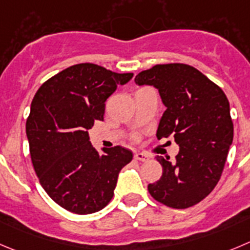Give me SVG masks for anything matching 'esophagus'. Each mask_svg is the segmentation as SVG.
Wrapping results in <instances>:
<instances>
[{
  "instance_id": "1",
  "label": "esophagus",
  "mask_w": 250,
  "mask_h": 250,
  "mask_svg": "<svg viewBox=\"0 0 250 250\" xmlns=\"http://www.w3.org/2000/svg\"><path fill=\"white\" fill-rule=\"evenodd\" d=\"M134 157H135V159H137V161H142V162H146V161H148V158H149L148 154L144 153V152H136Z\"/></svg>"
}]
</instances>
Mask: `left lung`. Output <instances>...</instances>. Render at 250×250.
<instances>
[{
  "label": "left lung",
  "instance_id": "1",
  "mask_svg": "<svg viewBox=\"0 0 250 250\" xmlns=\"http://www.w3.org/2000/svg\"><path fill=\"white\" fill-rule=\"evenodd\" d=\"M137 84L158 89L166 111L157 139L174 136L179 153L157 156L163 173L148 184L158 203L173 208L196 205L217 185L228 149L233 141V123L225 92L204 73L185 63L156 65L135 77Z\"/></svg>",
  "mask_w": 250,
  "mask_h": 250
}]
</instances>
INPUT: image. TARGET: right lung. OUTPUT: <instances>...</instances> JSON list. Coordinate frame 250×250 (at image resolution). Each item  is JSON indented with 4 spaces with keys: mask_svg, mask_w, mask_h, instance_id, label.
<instances>
[{
    "mask_svg": "<svg viewBox=\"0 0 250 250\" xmlns=\"http://www.w3.org/2000/svg\"><path fill=\"white\" fill-rule=\"evenodd\" d=\"M132 76L78 63L35 93L25 124L33 167L46 194L65 210L87 215L105 208L119 172L131 162L132 152L120 146L99 153L88 130L103 120L105 101Z\"/></svg>",
    "mask_w": 250,
    "mask_h": 250,
    "instance_id": "obj_1",
    "label": "right lung"
}]
</instances>
